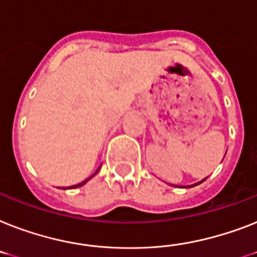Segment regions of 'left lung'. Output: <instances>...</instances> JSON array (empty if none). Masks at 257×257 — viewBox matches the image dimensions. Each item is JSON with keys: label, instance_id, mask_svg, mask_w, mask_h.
I'll list each match as a JSON object with an SVG mask.
<instances>
[{"label": "left lung", "instance_id": "1", "mask_svg": "<svg viewBox=\"0 0 257 257\" xmlns=\"http://www.w3.org/2000/svg\"><path fill=\"white\" fill-rule=\"evenodd\" d=\"M204 179H206V178H204ZM204 179H202L201 182H198V183H195V185H190V186H187V187H194V186H197V185H199V183H202V182H203Z\"/></svg>", "mask_w": 257, "mask_h": 257}]
</instances>
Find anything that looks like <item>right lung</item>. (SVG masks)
Returning a JSON list of instances; mask_svg holds the SVG:
<instances>
[{
	"label": "right lung",
	"mask_w": 257,
	"mask_h": 257,
	"mask_svg": "<svg viewBox=\"0 0 257 257\" xmlns=\"http://www.w3.org/2000/svg\"><path fill=\"white\" fill-rule=\"evenodd\" d=\"M99 169H100V168H99ZM99 169H97V172H99ZM97 172H96V173H97ZM96 173H95V174H96ZM95 174H93V176H95ZM93 176H91V177H89V178H87V179H85V181H83V182L78 183V185H75V186H70V187H68V189H75V187H80V186H83V185H84V183L87 182V181H88V179L92 178Z\"/></svg>",
	"instance_id": "obj_1"
}]
</instances>
